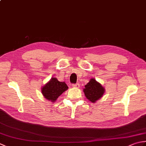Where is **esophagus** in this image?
<instances>
[{
  "instance_id": "34e87169",
  "label": "esophagus",
  "mask_w": 146,
  "mask_h": 146,
  "mask_svg": "<svg viewBox=\"0 0 146 146\" xmlns=\"http://www.w3.org/2000/svg\"><path fill=\"white\" fill-rule=\"evenodd\" d=\"M72 86L73 88H79L80 85H79V83H76V84H73Z\"/></svg>"
}]
</instances>
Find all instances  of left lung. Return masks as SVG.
<instances>
[{
    "label": "left lung",
    "instance_id": "left-lung-1",
    "mask_svg": "<svg viewBox=\"0 0 146 146\" xmlns=\"http://www.w3.org/2000/svg\"><path fill=\"white\" fill-rule=\"evenodd\" d=\"M105 91V89L100 83L96 81L95 78H91L89 82L85 85L83 88L86 98L92 103H95L102 97Z\"/></svg>",
    "mask_w": 146,
    "mask_h": 146
}]
</instances>
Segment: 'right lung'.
Segmentation results:
<instances>
[{
	"label": "right lung",
	"instance_id": "right-lung-1",
	"mask_svg": "<svg viewBox=\"0 0 146 146\" xmlns=\"http://www.w3.org/2000/svg\"><path fill=\"white\" fill-rule=\"evenodd\" d=\"M68 88L65 82H59L56 78H51L49 81L42 86L41 93L46 100L54 102L57 98Z\"/></svg>",
	"mask_w": 146,
	"mask_h": 146
}]
</instances>
